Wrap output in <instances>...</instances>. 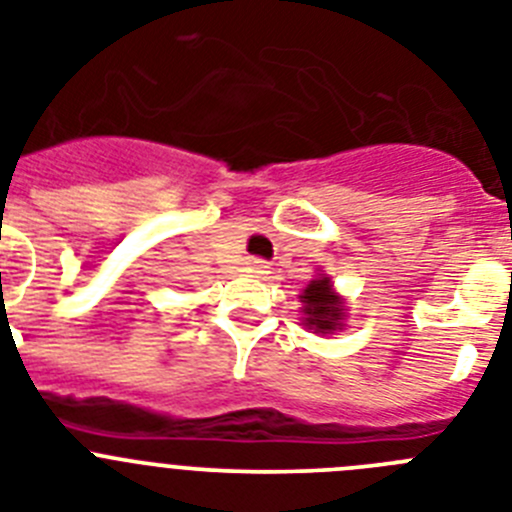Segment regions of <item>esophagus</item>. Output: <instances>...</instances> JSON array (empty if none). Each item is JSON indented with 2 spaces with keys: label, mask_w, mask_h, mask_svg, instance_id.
<instances>
[{
  "label": "esophagus",
  "mask_w": 512,
  "mask_h": 512,
  "mask_svg": "<svg viewBox=\"0 0 512 512\" xmlns=\"http://www.w3.org/2000/svg\"><path fill=\"white\" fill-rule=\"evenodd\" d=\"M251 274H256V277H264V274H269V264L261 259H253L251 261Z\"/></svg>",
  "instance_id": "1"
}]
</instances>
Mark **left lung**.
<instances>
[{
	"mask_svg": "<svg viewBox=\"0 0 512 512\" xmlns=\"http://www.w3.org/2000/svg\"><path fill=\"white\" fill-rule=\"evenodd\" d=\"M300 302L302 312H305L302 323L310 330H315V333H336V330L343 328V320H346L343 310L346 307H343L341 297L336 295L328 274H318V279H312L300 295Z\"/></svg>",
	"mask_w": 512,
	"mask_h": 512,
	"instance_id": "obj_1",
	"label": "left lung"
}]
</instances>
